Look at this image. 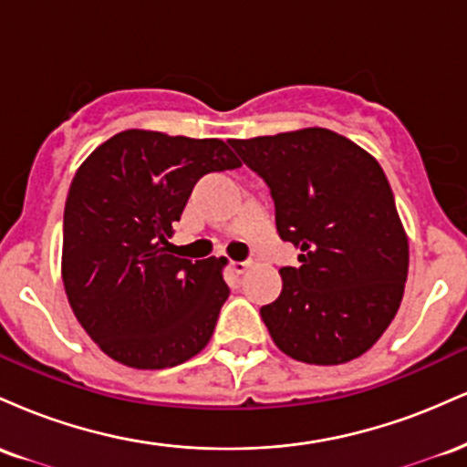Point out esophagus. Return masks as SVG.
I'll return each instance as SVG.
<instances>
[{
	"instance_id": "1",
	"label": "esophagus",
	"mask_w": 467,
	"mask_h": 467,
	"mask_svg": "<svg viewBox=\"0 0 467 467\" xmlns=\"http://www.w3.org/2000/svg\"><path fill=\"white\" fill-rule=\"evenodd\" d=\"M230 267H233L234 275H244L250 267V261H230Z\"/></svg>"
}]
</instances>
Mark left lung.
<instances>
[{
    "label": "left lung",
    "instance_id": "obj_1",
    "mask_svg": "<svg viewBox=\"0 0 467 467\" xmlns=\"http://www.w3.org/2000/svg\"><path fill=\"white\" fill-rule=\"evenodd\" d=\"M228 142L270 186L281 239L301 248V265L281 267V296L261 307L272 340L305 364L356 360L395 318L409 276L382 166L323 127Z\"/></svg>",
    "mask_w": 467,
    "mask_h": 467
}]
</instances>
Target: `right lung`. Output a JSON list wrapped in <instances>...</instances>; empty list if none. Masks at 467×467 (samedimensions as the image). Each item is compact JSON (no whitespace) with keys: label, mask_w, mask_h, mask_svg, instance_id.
Listing matches in <instances>:
<instances>
[{"label":"right lung","mask_w":467,"mask_h":467,"mask_svg":"<svg viewBox=\"0 0 467 467\" xmlns=\"http://www.w3.org/2000/svg\"><path fill=\"white\" fill-rule=\"evenodd\" d=\"M241 166L217 138L127 130L78 166L63 213L69 307L100 351L131 368H169L211 340L230 289L226 256L169 254L202 175Z\"/></svg>","instance_id":"1"}]
</instances>
